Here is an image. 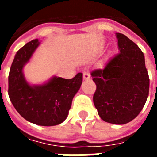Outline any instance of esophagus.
Returning <instances> with one entry per match:
<instances>
[{
	"instance_id": "obj_1",
	"label": "esophagus",
	"mask_w": 157,
	"mask_h": 157,
	"mask_svg": "<svg viewBox=\"0 0 157 157\" xmlns=\"http://www.w3.org/2000/svg\"><path fill=\"white\" fill-rule=\"evenodd\" d=\"M91 78V75L89 74L88 72H84L83 73V80L84 81H87V80H90Z\"/></svg>"
}]
</instances>
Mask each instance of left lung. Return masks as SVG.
I'll use <instances>...</instances> for the list:
<instances>
[{
  "mask_svg": "<svg viewBox=\"0 0 157 157\" xmlns=\"http://www.w3.org/2000/svg\"><path fill=\"white\" fill-rule=\"evenodd\" d=\"M119 54L91 73L97 86L93 102L103 121L124 124L136 118L149 95L145 56L134 42L116 33Z\"/></svg>",
  "mask_w": 157,
  "mask_h": 157,
  "instance_id": "8db88e82",
  "label": "left lung"
}]
</instances>
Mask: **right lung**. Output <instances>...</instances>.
Listing matches in <instances>:
<instances>
[{
  "mask_svg": "<svg viewBox=\"0 0 157 157\" xmlns=\"http://www.w3.org/2000/svg\"><path fill=\"white\" fill-rule=\"evenodd\" d=\"M39 44V39H33L17 52L9 72L8 95L26 120L41 126H54L67 118L72 99L82 85V74L72 79L53 76L43 84H29L23 68Z\"/></svg>",
  "mask_w": 157,
  "mask_h": 157,
  "instance_id": "right-lung-1",
  "label": "right lung"
}]
</instances>
